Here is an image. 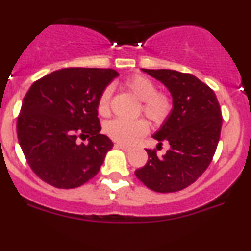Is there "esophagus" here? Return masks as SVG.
<instances>
[{
  "mask_svg": "<svg viewBox=\"0 0 251 251\" xmlns=\"http://www.w3.org/2000/svg\"><path fill=\"white\" fill-rule=\"evenodd\" d=\"M114 146L118 147V149H120V150L125 151V152H128V151L131 150V149H129L128 146H125V145H122V144H116V145H114Z\"/></svg>",
  "mask_w": 251,
  "mask_h": 251,
  "instance_id": "34e87169",
  "label": "esophagus"
}]
</instances>
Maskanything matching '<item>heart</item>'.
Masks as SVG:
<instances>
[{
	"label": "heart",
	"mask_w": 251,
	"mask_h": 251,
	"mask_svg": "<svg viewBox=\"0 0 251 251\" xmlns=\"http://www.w3.org/2000/svg\"><path fill=\"white\" fill-rule=\"evenodd\" d=\"M123 86L140 100V112L155 125H161L170 118L174 108L173 97L164 90H156V84L151 78L143 75H133L124 80ZM112 87L106 86L99 95L97 110L102 117L111 111ZM149 132V124L140 119L137 122H126L114 119L105 126V133L112 140L124 145H132Z\"/></svg>",
	"instance_id": "b5f03b06"
}]
</instances>
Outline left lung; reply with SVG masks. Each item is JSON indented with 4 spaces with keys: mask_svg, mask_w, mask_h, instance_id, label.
<instances>
[{
    "mask_svg": "<svg viewBox=\"0 0 251 251\" xmlns=\"http://www.w3.org/2000/svg\"><path fill=\"white\" fill-rule=\"evenodd\" d=\"M164 83L173 97L174 108L153 138L171 149L162 158L146 150L149 161L134 172L147 188L173 193L194 183L212 162L222 127V113L215 93L191 74L143 69Z\"/></svg>",
    "mask_w": 251,
    "mask_h": 251,
    "instance_id": "8db88e82",
    "label": "left lung"
}]
</instances>
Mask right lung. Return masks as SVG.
Returning <instances> with one entry per match:
<instances>
[{
  "mask_svg": "<svg viewBox=\"0 0 251 251\" xmlns=\"http://www.w3.org/2000/svg\"><path fill=\"white\" fill-rule=\"evenodd\" d=\"M118 72L66 68L34 81L17 117V138L26 162L56 188H76L100 170L113 143L100 134L97 101ZM89 138L87 144L78 138Z\"/></svg>",
  "mask_w": 251,
  "mask_h": 251,
  "instance_id": "right-lung-1",
  "label": "right lung"
}]
</instances>
